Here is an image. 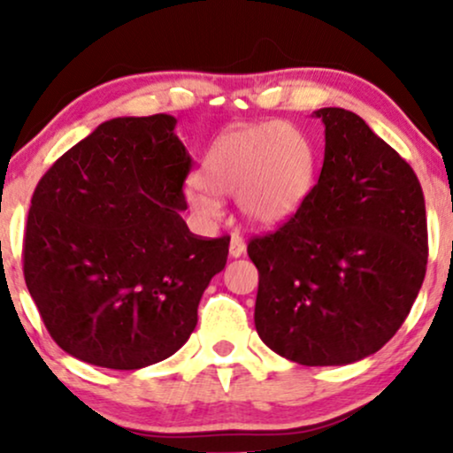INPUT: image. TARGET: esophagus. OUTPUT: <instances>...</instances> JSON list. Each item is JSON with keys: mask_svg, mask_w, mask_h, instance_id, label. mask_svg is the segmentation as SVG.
Masks as SVG:
<instances>
[{"mask_svg": "<svg viewBox=\"0 0 453 453\" xmlns=\"http://www.w3.org/2000/svg\"><path fill=\"white\" fill-rule=\"evenodd\" d=\"M244 249H247V244H244L241 234H232V241H230V257H241L244 253Z\"/></svg>", "mask_w": 453, "mask_h": 453, "instance_id": "1", "label": "esophagus"}]
</instances>
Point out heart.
Here are the masks:
<instances>
[{
    "label": "heart",
    "instance_id": "b5f03b06",
    "mask_svg": "<svg viewBox=\"0 0 453 453\" xmlns=\"http://www.w3.org/2000/svg\"><path fill=\"white\" fill-rule=\"evenodd\" d=\"M313 150L288 123L268 121L223 134L202 159L185 202L200 221L221 219L219 196H236L242 219L257 227L288 221L313 187Z\"/></svg>",
    "mask_w": 453,
    "mask_h": 453
}]
</instances>
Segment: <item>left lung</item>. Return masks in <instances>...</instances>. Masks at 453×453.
I'll use <instances>...</instances> for the list:
<instances>
[{"label": "left lung", "mask_w": 453, "mask_h": 453, "mask_svg": "<svg viewBox=\"0 0 453 453\" xmlns=\"http://www.w3.org/2000/svg\"><path fill=\"white\" fill-rule=\"evenodd\" d=\"M317 185L296 215L249 242L259 273L256 330L304 366H342L381 349L424 283L428 227L413 168L345 108H319Z\"/></svg>", "instance_id": "left-lung-1"}]
</instances>
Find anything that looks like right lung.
<instances>
[{
	"mask_svg": "<svg viewBox=\"0 0 453 453\" xmlns=\"http://www.w3.org/2000/svg\"><path fill=\"white\" fill-rule=\"evenodd\" d=\"M176 119L117 117L50 165L31 197L25 283L46 330L93 366L165 360L197 324L230 238L202 241L180 217L191 157Z\"/></svg>",
	"mask_w": 453,
	"mask_h": 453,
	"instance_id": "right-lung-1",
	"label": "right lung"
}]
</instances>
